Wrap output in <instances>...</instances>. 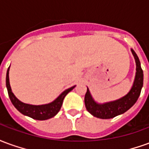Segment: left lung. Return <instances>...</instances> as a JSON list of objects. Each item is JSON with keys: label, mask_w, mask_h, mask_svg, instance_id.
<instances>
[{"label": "left lung", "mask_w": 149, "mask_h": 149, "mask_svg": "<svg viewBox=\"0 0 149 149\" xmlns=\"http://www.w3.org/2000/svg\"><path fill=\"white\" fill-rule=\"evenodd\" d=\"M131 51L136 61V72L132 87L125 97L110 102L98 104L93 100L89 89L87 88V92L84 97V104L86 109L89 113L97 118L110 119L125 113L131 107L134 105V104L136 102V100L140 97L141 88L143 87L144 74L143 70L141 68V62L136 53L134 52L133 49H131Z\"/></svg>", "instance_id": "1"}]
</instances>
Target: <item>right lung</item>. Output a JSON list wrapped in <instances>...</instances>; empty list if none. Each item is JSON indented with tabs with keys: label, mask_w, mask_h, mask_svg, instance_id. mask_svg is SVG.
I'll return each mask as SVG.
<instances>
[{
	"label": "right lung",
	"mask_w": 149,
	"mask_h": 149,
	"mask_svg": "<svg viewBox=\"0 0 149 149\" xmlns=\"http://www.w3.org/2000/svg\"><path fill=\"white\" fill-rule=\"evenodd\" d=\"M9 67H8L7 73H6V87H7L8 97L10 98V100L13 104L14 105L15 108L21 113L24 116H28L31 118L35 119V120H48V119L55 116L61 108L62 103H63V100L65 99V96L75 88V86H72V87L65 90L56 100H53L51 103L41 104V105H33V104L23 103L21 100H18L12 92L10 84H9V77H8Z\"/></svg>",
	"instance_id": "obj_1"
}]
</instances>
